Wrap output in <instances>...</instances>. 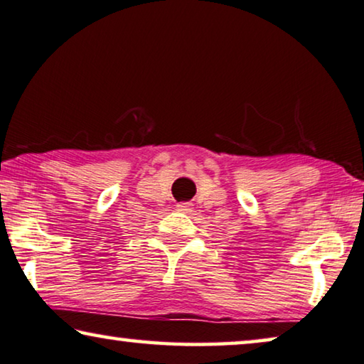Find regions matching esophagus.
Returning a JSON list of instances; mask_svg holds the SVG:
<instances>
[{
    "label": "esophagus",
    "mask_w": 364,
    "mask_h": 364,
    "mask_svg": "<svg viewBox=\"0 0 364 364\" xmlns=\"http://www.w3.org/2000/svg\"><path fill=\"white\" fill-rule=\"evenodd\" d=\"M177 210H178V212H182V213H188V212H192V203H188V202H181V203H177Z\"/></svg>",
    "instance_id": "34e87169"
}]
</instances>
